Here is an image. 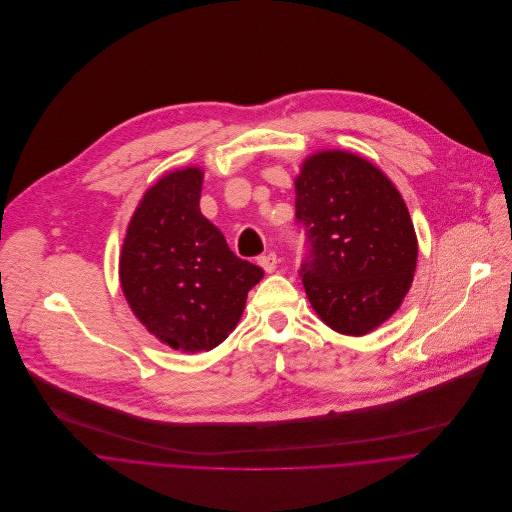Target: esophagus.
<instances>
[{
    "instance_id": "1",
    "label": "esophagus",
    "mask_w": 512,
    "mask_h": 512,
    "mask_svg": "<svg viewBox=\"0 0 512 512\" xmlns=\"http://www.w3.org/2000/svg\"><path fill=\"white\" fill-rule=\"evenodd\" d=\"M258 264L268 272V274H272L274 270H276V264H278V258H276V254L274 252H270V254H266V256H260V260H258Z\"/></svg>"
}]
</instances>
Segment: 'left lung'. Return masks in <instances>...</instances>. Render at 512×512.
<instances>
[{"mask_svg": "<svg viewBox=\"0 0 512 512\" xmlns=\"http://www.w3.org/2000/svg\"><path fill=\"white\" fill-rule=\"evenodd\" d=\"M294 191L309 244L300 276L315 313L341 335L375 331L410 292L418 264L401 193L377 165L343 149L306 157Z\"/></svg>", "mask_w": 512, "mask_h": 512, "instance_id": "8db88e82", "label": "left lung"}]
</instances>
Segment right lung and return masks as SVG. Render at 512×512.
Returning <instances> with one entry per match:
<instances>
[{"mask_svg": "<svg viewBox=\"0 0 512 512\" xmlns=\"http://www.w3.org/2000/svg\"><path fill=\"white\" fill-rule=\"evenodd\" d=\"M203 169L167 171L141 197L119 258L139 323L175 351H212L236 329L264 270L238 258L201 214Z\"/></svg>", "mask_w": 512, "mask_h": 512, "instance_id": "1", "label": "right lung"}]
</instances>
